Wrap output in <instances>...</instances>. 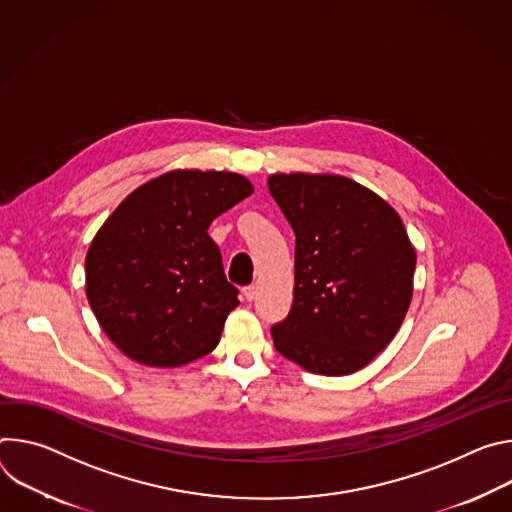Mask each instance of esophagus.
Here are the masks:
<instances>
[{"instance_id":"1","label":"esophagus","mask_w":512,"mask_h":512,"mask_svg":"<svg viewBox=\"0 0 512 512\" xmlns=\"http://www.w3.org/2000/svg\"><path fill=\"white\" fill-rule=\"evenodd\" d=\"M244 297H246V301H254V299L258 297V287H256V285L246 287V289H244Z\"/></svg>"}]
</instances>
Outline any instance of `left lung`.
Returning <instances> with one entry per match:
<instances>
[{"label":"left lung","mask_w":512,"mask_h":512,"mask_svg":"<svg viewBox=\"0 0 512 512\" xmlns=\"http://www.w3.org/2000/svg\"><path fill=\"white\" fill-rule=\"evenodd\" d=\"M268 191L295 232L293 307L274 348L303 370L346 376L399 333L417 254L401 215L342 175L276 173Z\"/></svg>","instance_id":"obj_1"}]
</instances>
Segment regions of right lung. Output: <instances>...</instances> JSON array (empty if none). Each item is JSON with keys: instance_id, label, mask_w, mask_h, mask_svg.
<instances>
[{"instance_id": "right-lung-1", "label": "right lung", "mask_w": 512, "mask_h": 512, "mask_svg": "<svg viewBox=\"0 0 512 512\" xmlns=\"http://www.w3.org/2000/svg\"><path fill=\"white\" fill-rule=\"evenodd\" d=\"M252 193L230 170L177 168L134 189L103 221L87 250L85 293L124 356L179 368L215 350L240 301L207 230Z\"/></svg>"}]
</instances>
